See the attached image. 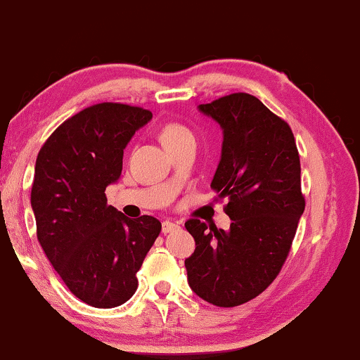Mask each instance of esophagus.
Instances as JSON below:
<instances>
[{
	"label": "esophagus",
	"mask_w": 360,
	"mask_h": 360,
	"mask_svg": "<svg viewBox=\"0 0 360 360\" xmlns=\"http://www.w3.org/2000/svg\"><path fill=\"white\" fill-rule=\"evenodd\" d=\"M176 229H179V224H176V222H172V221L162 222V233H165V234L174 233Z\"/></svg>",
	"instance_id": "34e87169"
}]
</instances>
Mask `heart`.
Here are the masks:
<instances>
[{
    "label": "heart",
    "instance_id": "heart-1",
    "mask_svg": "<svg viewBox=\"0 0 360 360\" xmlns=\"http://www.w3.org/2000/svg\"><path fill=\"white\" fill-rule=\"evenodd\" d=\"M186 139H194L193 131L188 126L179 121H169L161 127V141L165 146H172V144L181 143Z\"/></svg>",
    "mask_w": 360,
    "mask_h": 360
}]
</instances>
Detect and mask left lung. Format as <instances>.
Here are the masks:
<instances>
[{
  "label": "left lung",
  "mask_w": 360,
  "mask_h": 360,
  "mask_svg": "<svg viewBox=\"0 0 360 360\" xmlns=\"http://www.w3.org/2000/svg\"><path fill=\"white\" fill-rule=\"evenodd\" d=\"M222 127V154L211 183L227 231L189 219L195 251L184 261L191 289L217 307H236L264 292L289 256L306 199L292 129L256 96L233 93L199 104Z\"/></svg>",
  "instance_id": "left-lung-1"
}]
</instances>
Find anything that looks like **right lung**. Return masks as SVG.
<instances>
[{"mask_svg": "<svg viewBox=\"0 0 360 360\" xmlns=\"http://www.w3.org/2000/svg\"><path fill=\"white\" fill-rule=\"evenodd\" d=\"M151 117L139 106L93 104L59 124L36 158V236L68 289L88 306L129 301L138 289L136 274L161 233L156 217L129 219L104 194L120 179L126 144Z\"/></svg>", "mask_w": 360, "mask_h": 360, "instance_id": "1", "label": "right lung"}]
</instances>
